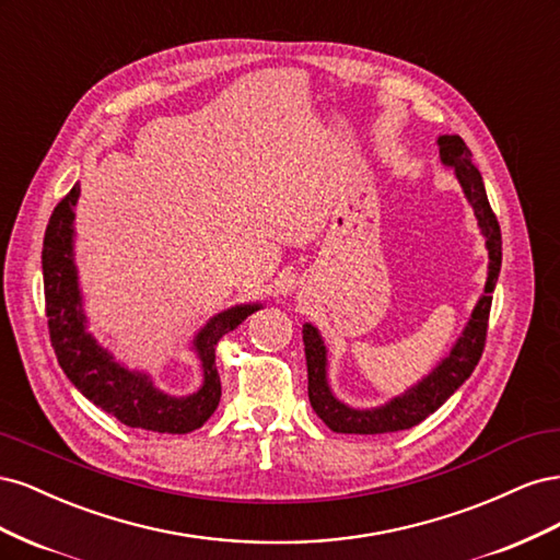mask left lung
<instances>
[{
	"label": "left lung",
	"mask_w": 560,
	"mask_h": 560,
	"mask_svg": "<svg viewBox=\"0 0 560 560\" xmlns=\"http://www.w3.org/2000/svg\"><path fill=\"white\" fill-rule=\"evenodd\" d=\"M439 142V159L444 165L455 167V177L460 182L469 206L477 217L479 229L488 247V280L483 296L474 308L463 336L448 352V358L439 364L430 376L422 378L411 389H406L401 397L389 399L376 409H350L343 401H338L327 383V348L322 343V336L313 325H303V346H306V364H308V399L313 411L325 420V425L334 432L343 434H383L409 430L418 422L434 413L457 387L469 376L474 366L479 364L488 334V315L493 303V290L502 266V233L498 217L490 208L486 186L477 165L471 163V151L463 142L460 135H442Z\"/></svg>",
	"instance_id": "left-lung-1"
}]
</instances>
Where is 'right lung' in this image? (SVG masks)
Listing matches in <instances>:
<instances>
[{
	"mask_svg": "<svg viewBox=\"0 0 560 560\" xmlns=\"http://www.w3.org/2000/svg\"><path fill=\"white\" fill-rule=\"evenodd\" d=\"M79 191V184H74L72 191L56 206L48 219L42 249L48 334L58 364L83 397L121 420L124 425L167 434L194 432L214 413L222 397V383L214 366L219 338L243 325L247 315L259 311V303H245L219 313L196 334L194 348L202 362V385L198 393L189 397L163 395L147 374L118 364L86 331L72 252V222Z\"/></svg>",
	"mask_w": 560,
	"mask_h": 560,
	"instance_id": "obj_1",
	"label": "right lung"
}]
</instances>
